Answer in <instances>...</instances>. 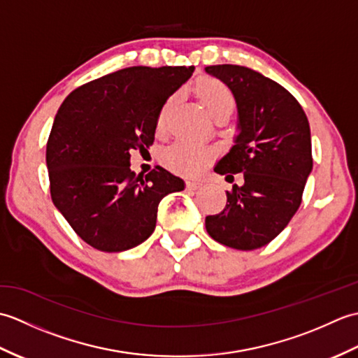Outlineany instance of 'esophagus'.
Masks as SVG:
<instances>
[{
	"label": "esophagus",
	"mask_w": 358,
	"mask_h": 358,
	"mask_svg": "<svg viewBox=\"0 0 358 358\" xmlns=\"http://www.w3.org/2000/svg\"><path fill=\"white\" fill-rule=\"evenodd\" d=\"M203 186V183H200V181H187L186 183V187L189 189V191H196V189H200Z\"/></svg>",
	"instance_id": "34e87169"
}]
</instances>
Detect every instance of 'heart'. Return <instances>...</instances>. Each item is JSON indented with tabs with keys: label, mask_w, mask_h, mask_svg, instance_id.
I'll list each match as a JSON object with an SVG mask.
<instances>
[{
	"label": "heart",
	"mask_w": 358,
	"mask_h": 358,
	"mask_svg": "<svg viewBox=\"0 0 358 358\" xmlns=\"http://www.w3.org/2000/svg\"><path fill=\"white\" fill-rule=\"evenodd\" d=\"M195 94L200 98L204 108L208 109L212 117L229 113L235 108V96L232 90L224 83L215 78H203L195 86ZM173 103V96L167 100L163 108L159 109L157 118V131L162 132L164 129V121ZM210 155V149L194 144L189 141H175L172 146L167 148L163 154V162L172 171L178 173H195L201 169V166Z\"/></svg>",
	"instance_id": "1"
}]
</instances>
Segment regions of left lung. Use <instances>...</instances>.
I'll list each match as a JSON object with an SVG mask.
<instances>
[{
	"mask_svg": "<svg viewBox=\"0 0 358 358\" xmlns=\"http://www.w3.org/2000/svg\"><path fill=\"white\" fill-rule=\"evenodd\" d=\"M204 71L232 90L238 113L234 146L214 171L227 181L238 172L245 178L226 192L224 209L206 217V231L227 248L254 250L275 238L300 208L313 172L309 121L299 101L260 72L235 64Z\"/></svg>",
	"mask_w": 358,
	"mask_h": 358,
	"instance_id": "obj_1",
	"label": "left lung"
}]
</instances>
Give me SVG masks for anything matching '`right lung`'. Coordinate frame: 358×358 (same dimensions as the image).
Instances as JSON below:
<instances>
[{
	"label": "right lung",
	"mask_w": 358,
	"mask_h": 358,
	"mask_svg": "<svg viewBox=\"0 0 358 358\" xmlns=\"http://www.w3.org/2000/svg\"><path fill=\"white\" fill-rule=\"evenodd\" d=\"M194 67L121 69L75 89L53 120L45 148L55 208L87 245L123 252L155 231L158 204L185 181L157 166L131 171V150L149 149L167 98Z\"/></svg>",
	"instance_id": "1"
}]
</instances>
